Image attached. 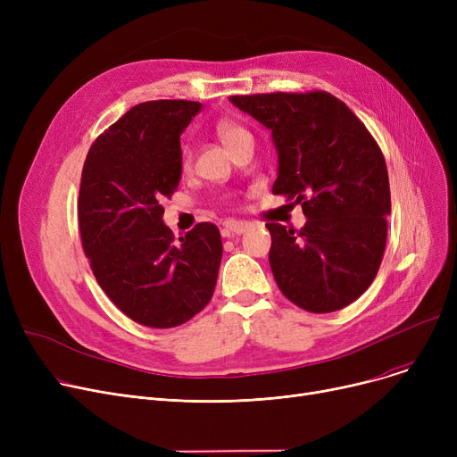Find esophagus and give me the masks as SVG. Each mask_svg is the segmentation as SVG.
Listing matches in <instances>:
<instances>
[{"label":"esophagus","mask_w":457,"mask_h":457,"mask_svg":"<svg viewBox=\"0 0 457 457\" xmlns=\"http://www.w3.org/2000/svg\"><path fill=\"white\" fill-rule=\"evenodd\" d=\"M248 229V222H237V220H228L222 228V237H237L243 235Z\"/></svg>","instance_id":"obj_1"}]
</instances>
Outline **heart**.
<instances>
[{
    "mask_svg": "<svg viewBox=\"0 0 457 457\" xmlns=\"http://www.w3.org/2000/svg\"><path fill=\"white\" fill-rule=\"evenodd\" d=\"M216 133H219L220 140L224 142V146L229 152L235 150L238 144H243L246 140H252V135H250V131L245 126H241L238 122H233V120H228V118L220 120V122L216 124ZM181 157H183V166H188L190 159H192L190 146H183Z\"/></svg>",
    "mask_w": 457,
    "mask_h": 457,
    "instance_id": "heart-1",
    "label": "heart"
}]
</instances>
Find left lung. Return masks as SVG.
<instances>
[{"mask_svg": "<svg viewBox=\"0 0 457 457\" xmlns=\"http://www.w3.org/2000/svg\"><path fill=\"white\" fill-rule=\"evenodd\" d=\"M272 131L274 195L302 204L300 231L267 224L279 291L311 313L339 311L374 281L387 241L391 192L386 159L345 102L329 92L231 96Z\"/></svg>", "mask_w": 457, "mask_h": 457, "instance_id": "obj_1", "label": "left lung"}]
</instances>
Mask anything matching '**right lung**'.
<instances>
[{
  "label": "right lung",
  "instance_id": "right-lung-1",
  "mask_svg": "<svg viewBox=\"0 0 457 457\" xmlns=\"http://www.w3.org/2000/svg\"><path fill=\"white\" fill-rule=\"evenodd\" d=\"M202 104L155 100L131 107L85 159L78 216L90 269L131 320L176 328L209 303L222 261L211 222L174 241L161 200L181 179L179 137Z\"/></svg>",
  "mask_w": 457,
  "mask_h": 457
}]
</instances>
